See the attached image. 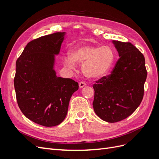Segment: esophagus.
<instances>
[{
	"instance_id": "esophagus-1",
	"label": "esophagus",
	"mask_w": 159,
	"mask_h": 159,
	"mask_svg": "<svg viewBox=\"0 0 159 159\" xmlns=\"http://www.w3.org/2000/svg\"><path fill=\"white\" fill-rule=\"evenodd\" d=\"M85 85H86V84L84 82V81H81V82L79 84V86H80V88H84V86H85Z\"/></svg>"
}]
</instances>
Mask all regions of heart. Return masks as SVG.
Returning a JSON list of instances; mask_svg holds the SVG:
<instances>
[{"label":"heart","instance_id":"1","mask_svg":"<svg viewBox=\"0 0 159 159\" xmlns=\"http://www.w3.org/2000/svg\"><path fill=\"white\" fill-rule=\"evenodd\" d=\"M115 53L111 46L84 45L70 51V56L64 57L66 65L74 68L75 63L82 64L81 70L88 78L98 79L104 76L111 68Z\"/></svg>","mask_w":159,"mask_h":159}]
</instances>
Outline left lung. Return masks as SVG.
Listing matches in <instances>:
<instances>
[{"label": "left lung", "instance_id": "obj_1", "mask_svg": "<svg viewBox=\"0 0 159 159\" xmlns=\"http://www.w3.org/2000/svg\"><path fill=\"white\" fill-rule=\"evenodd\" d=\"M119 59L111 73L93 85V107L105 121L115 123L126 119L141 104L147 71L143 54L130 42L113 40Z\"/></svg>", "mask_w": 159, "mask_h": 159}]
</instances>
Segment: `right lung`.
Here are the masks:
<instances>
[{
  "label": "right lung",
  "instance_id": "obj_1",
  "mask_svg": "<svg viewBox=\"0 0 159 159\" xmlns=\"http://www.w3.org/2000/svg\"><path fill=\"white\" fill-rule=\"evenodd\" d=\"M65 32H56L28 42L16 60L14 89L18 107L26 117L54 127L64 121L70 98L79 88L70 78L57 77L54 55L59 54Z\"/></svg>",
  "mask_w": 159,
  "mask_h": 159
}]
</instances>
